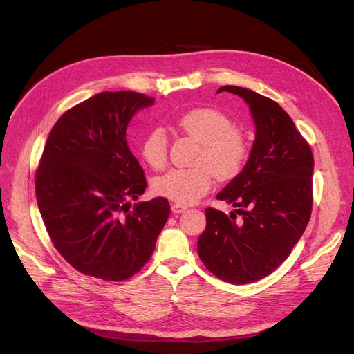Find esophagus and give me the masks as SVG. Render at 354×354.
<instances>
[{
  "mask_svg": "<svg viewBox=\"0 0 354 354\" xmlns=\"http://www.w3.org/2000/svg\"><path fill=\"white\" fill-rule=\"evenodd\" d=\"M171 209L174 214H182L188 209L187 205H182V203H172L171 205Z\"/></svg>",
  "mask_w": 354,
  "mask_h": 354,
  "instance_id": "obj_1",
  "label": "esophagus"
}]
</instances>
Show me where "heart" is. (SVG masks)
<instances>
[{
	"mask_svg": "<svg viewBox=\"0 0 354 354\" xmlns=\"http://www.w3.org/2000/svg\"><path fill=\"white\" fill-rule=\"evenodd\" d=\"M176 126L182 133L199 143L194 158L196 166L172 169L158 176L153 188L158 195L188 205L211 189L214 176L218 180H231L243 171L248 158V143L225 113L211 107L188 111ZM140 156L152 169L165 166L167 140L162 129L156 127L145 136Z\"/></svg>",
	"mask_w": 354,
	"mask_h": 354,
	"instance_id": "b5f03b06",
	"label": "heart"
}]
</instances>
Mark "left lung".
<instances>
[{
	"mask_svg": "<svg viewBox=\"0 0 354 354\" xmlns=\"http://www.w3.org/2000/svg\"><path fill=\"white\" fill-rule=\"evenodd\" d=\"M243 99L255 124L245 166L216 199L234 211L207 208V228L198 239V255L215 277L248 284L271 274L290 255L306 231L313 205L314 159L311 149L287 111L274 100L239 87L222 86Z\"/></svg>",
	"mask_w": 354,
	"mask_h": 354,
	"instance_id": "left-lung-1",
	"label": "left lung"
}]
</instances>
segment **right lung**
<instances>
[{
    "label": "right lung",
    "mask_w": 354,
    "mask_h": 354,
    "mask_svg": "<svg viewBox=\"0 0 354 354\" xmlns=\"http://www.w3.org/2000/svg\"><path fill=\"white\" fill-rule=\"evenodd\" d=\"M153 103L135 91L99 93L67 110L48 135L37 203L55 250L86 275L123 281L139 272L171 214L162 196L130 202L146 179L126 130Z\"/></svg>",
    "instance_id": "add662e5"
}]
</instances>
